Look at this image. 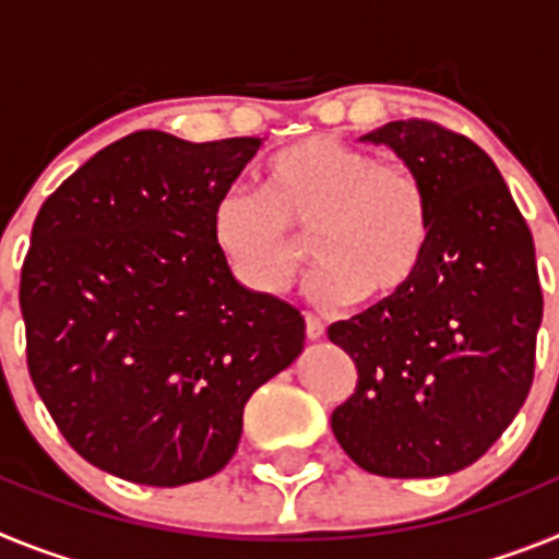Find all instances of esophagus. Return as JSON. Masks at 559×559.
Instances as JSON below:
<instances>
[{
  "label": "esophagus",
  "instance_id": "obj_1",
  "mask_svg": "<svg viewBox=\"0 0 559 559\" xmlns=\"http://www.w3.org/2000/svg\"><path fill=\"white\" fill-rule=\"evenodd\" d=\"M305 333H308L310 341H319L324 335V324L313 313H305Z\"/></svg>",
  "mask_w": 559,
  "mask_h": 559
}]
</instances>
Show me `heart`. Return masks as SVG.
<instances>
[{
	"label": "heart",
	"instance_id": "b5f03b06",
	"mask_svg": "<svg viewBox=\"0 0 559 559\" xmlns=\"http://www.w3.org/2000/svg\"><path fill=\"white\" fill-rule=\"evenodd\" d=\"M431 199L417 173L335 136H308L269 162L263 192L229 190L212 212V240L235 280L254 294H280L305 263L310 237L319 302L397 299L426 263Z\"/></svg>",
	"mask_w": 559,
	"mask_h": 559
}]
</instances>
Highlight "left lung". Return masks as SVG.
<instances>
[{"instance_id":"8db88e82","label":"left lung","mask_w":559,"mask_h":559,"mask_svg":"<svg viewBox=\"0 0 559 559\" xmlns=\"http://www.w3.org/2000/svg\"><path fill=\"white\" fill-rule=\"evenodd\" d=\"M360 142L417 173L433 229L397 299L330 324L358 369L330 423L367 473L448 476L490 451L530 394L543 319L535 240L496 162L462 133L397 120Z\"/></svg>"}]
</instances>
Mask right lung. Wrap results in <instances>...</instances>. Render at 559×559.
Masks as SVG:
<instances>
[{
  "mask_svg": "<svg viewBox=\"0 0 559 559\" xmlns=\"http://www.w3.org/2000/svg\"><path fill=\"white\" fill-rule=\"evenodd\" d=\"M260 145L128 133L38 210L19 288L29 378L111 476H215L251 394L302 353V313L237 283L212 240L215 204Z\"/></svg>",
  "mask_w": 559,
  "mask_h": 559,
  "instance_id": "right-lung-1",
  "label": "right lung"
}]
</instances>
